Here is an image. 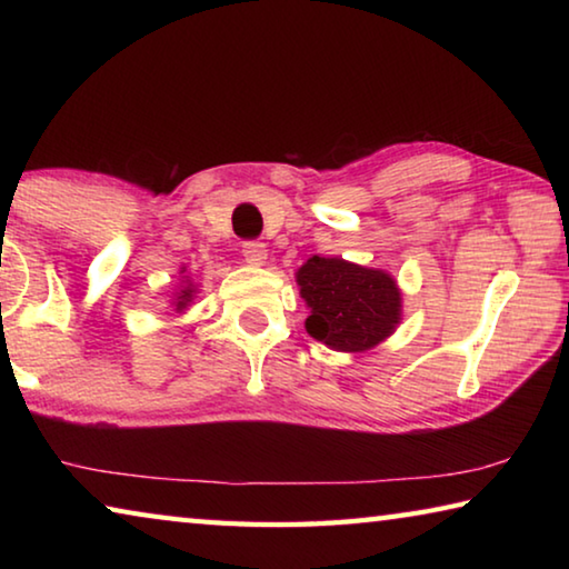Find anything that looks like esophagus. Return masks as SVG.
Listing matches in <instances>:
<instances>
[{
  "mask_svg": "<svg viewBox=\"0 0 569 569\" xmlns=\"http://www.w3.org/2000/svg\"><path fill=\"white\" fill-rule=\"evenodd\" d=\"M243 256L250 266H263L268 258L266 243H261V240H248V243H243Z\"/></svg>",
  "mask_w": 569,
  "mask_h": 569,
  "instance_id": "esophagus-1",
  "label": "esophagus"
}]
</instances>
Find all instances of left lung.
Returning a JSON list of instances; mask_svg holds the SVG:
<instances>
[{
	"label": "left lung",
	"instance_id": "8db88e82",
	"mask_svg": "<svg viewBox=\"0 0 569 569\" xmlns=\"http://www.w3.org/2000/svg\"><path fill=\"white\" fill-rule=\"evenodd\" d=\"M296 283L311 311L306 331L333 351H369L401 321L399 286L379 268L313 256L298 268Z\"/></svg>",
	"mask_w": 569,
	"mask_h": 569
}]
</instances>
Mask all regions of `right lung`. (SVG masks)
I'll list each match as a JSON object with an SVG mask.
<instances>
[{
  "mask_svg": "<svg viewBox=\"0 0 569 569\" xmlns=\"http://www.w3.org/2000/svg\"><path fill=\"white\" fill-rule=\"evenodd\" d=\"M192 296H196V283H192L190 278L186 276V283L180 286V291L176 293V301H172V306H176V311H186L188 303L192 301Z\"/></svg>",
  "mask_w": 569,
  "mask_h": 569,
  "instance_id": "add662e5",
  "label": "right lung"
}]
</instances>
